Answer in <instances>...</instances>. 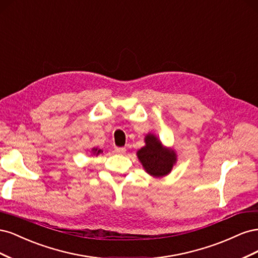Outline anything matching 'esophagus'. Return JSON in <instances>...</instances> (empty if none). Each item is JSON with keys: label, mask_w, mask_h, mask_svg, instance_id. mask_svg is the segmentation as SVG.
Here are the masks:
<instances>
[{"label": "esophagus", "mask_w": 258, "mask_h": 258, "mask_svg": "<svg viewBox=\"0 0 258 258\" xmlns=\"http://www.w3.org/2000/svg\"><path fill=\"white\" fill-rule=\"evenodd\" d=\"M115 152L117 153V154H124L126 153V148L124 147H115Z\"/></svg>", "instance_id": "esophagus-1"}]
</instances>
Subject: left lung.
<instances>
[{
    "label": "left lung",
    "instance_id": "1",
    "mask_svg": "<svg viewBox=\"0 0 258 258\" xmlns=\"http://www.w3.org/2000/svg\"><path fill=\"white\" fill-rule=\"evenodd\" d=\"M145 143L146 145L137 154L146 172L153 176H163L170 173L176 161L175 153L163 148L157 138L153 135L146 136Z\"/></svg>",
    "mask_w": 258,
    "mask_h": 258
}]
</instances>
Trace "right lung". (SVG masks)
Wrapping results in <instances>:
<instances>
[{"mask_svg":"<svg viewBox=\"0 0 258 258\" xmlns=\"http://www.w3.org/2000/svg\"><path fill=\"white\" fill-rule=\"evenodd\" d=\"M93 152H95L97 155L99 154V153H101V150H98V148H93V150H92Z\"/></svg>","mask_w":258,"mask_h":258,"instance_id":"right-lung-1","label":"right lung"}]
</instances>
